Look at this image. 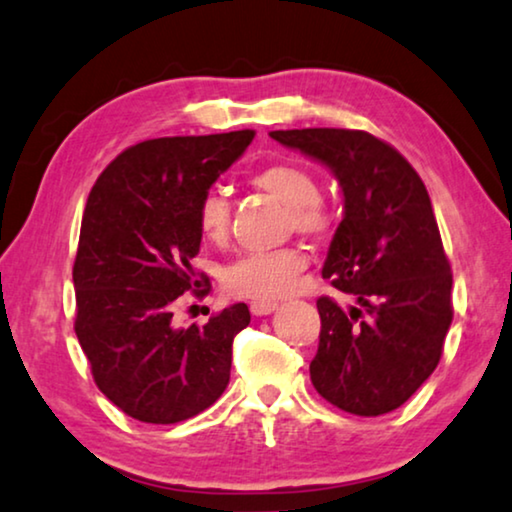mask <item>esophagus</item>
<instances>
[{
    "label": "esophagus",
    "instance_id": "esophagus-1",
    "mask_svg": "<svg viewBox=\"0 0 512 512\" xmlns=\"http://www.w3.org/2000/svg\"><path fill=\"white\" fill-rule=\"evenodd\" d=\"M278 308L276 301H253L250 304V313L257 315V318H262V315H269Z\"/></svg>",
    "mask_w": 512,
    "mask_h": 512
}]
</instances>
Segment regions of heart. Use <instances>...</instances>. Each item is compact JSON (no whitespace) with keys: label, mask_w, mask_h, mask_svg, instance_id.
I'll return each mask as SVG.
<instances>
[{"label":"heart","mask_w":512,"mask_h":512,"mask_svg":"<svg viewBox=\"0 0 512 512\" xmlns=\"http://www.w3.org/2000/svg\"><path fill=\"white\" fill-rule=\"evenodd\" d=\"M262 190L287 206V225L299 234L320 239L331 229V213L320 199V183L311 169L294 162L266 164L250 176ZM197 227L208 243L227 241L232 227V206L227 194L211 187L197 204ZM306 266L299 248H283L273 253H250L236 257L222 271V285L229 294L253 301H273L290 292L294 280Z\"/></svg>","instance_id":"obj_1"}]
</instances>
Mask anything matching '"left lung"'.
Segmentation results:
<instances>
[{"mask_svg": "<svg viewBox=\"0 0 512 512\" xmlns=\"http://www.w3.org/2000/svg\"><path fill=\"white\" fill-rule=\"evenodd\" d=\"M271 139L325 164L343 220L322 266L355 306L320 297L311 380L345 413L399 408L438 366L452 322V273L427 187L390 143L359 129H278Z\"/></svg>", "mask_w": 512, "mask_h": 512, "instance_id": "1", "label": "left lung"}]
</instances>
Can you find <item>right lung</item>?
<instances>
[{"mask_svg": "<svg viewBox=\"0 0 512 512\" xmlns=\"http://www.w3.org/2000/svg\"><path fill=\"white\" fill-rule=\"evenodd\" d=\"M253 139V129H241L141 141L90 190L74 262V329L97 387L134 420L183 422L229 383L248 306H229L201 327L176 329L171 318L176 299L199 287L192 257L201 194Z\"/></svg>", "mask_w": 512, "mask_h": 512, "instance_id": "1", "label": "right lung"}]
</instances>
